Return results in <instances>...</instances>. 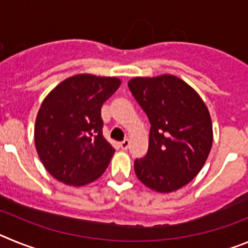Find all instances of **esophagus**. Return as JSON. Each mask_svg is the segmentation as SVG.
Wrapping results in <instances>:
<instances>
[{
	"label": "esophagus",
	"instance_id": "1",
	"mask_svg": "<svg viewBox=\"0 0 248 248\" xmlns=\"http://www.w3.org/2000/svg\"><path fill=\"white\" fill-rule=\"evenodd\" d=\"M129 146H130V140L129 139H124L122 143H120V148H122L123 150H126Z\"/></svg>",
	"mask_w": 248,
	"mask_h": 248
}]
</instances>
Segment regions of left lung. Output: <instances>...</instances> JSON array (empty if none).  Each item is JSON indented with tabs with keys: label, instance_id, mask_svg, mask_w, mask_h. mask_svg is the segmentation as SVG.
Returning <instances> with one entry per match:
<instances>
[{
	"label": "left lung",
	"instance_id": "1",
	"mask_svg": "<svg viewBox=\"0 0 248 248\" xmlns=\"http://www.w3.org/2000/svg\"><path fill=\"white\" fill-rule=\"evenodd\" d=\"M128 87L150 122L149 149L134 161L144 185L180 189L200 172L212 146L210 113L199 94L175 76L134 78Z\"/></svg>",
	"mask_w": 248,
	"mask_h": 248
}]
</instances>
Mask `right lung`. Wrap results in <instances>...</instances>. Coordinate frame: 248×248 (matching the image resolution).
<instances>
[{
	"mask_svg": "<svg viewBox=\"0 0 248 248\" xmlns=\"http://www.w3.org/2000/svg\"><path fill=\"white\" fill-rule=\"evenodd\" d=\"M114 77L78 74L43 100L34 126L39 159L57 180L82 186L105 171L114 148L103 137L102 105L119 88Z\"/></svg>",
	"mask_w": 248,
	"mask_h": 248,
	"instance_id": "add662e5",
	"label": "right lung"
}]
</instances>
